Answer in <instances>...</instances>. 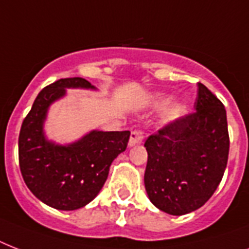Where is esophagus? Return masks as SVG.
<instances>
[{
  "instance_id": "34e87169",
  "label": "esophagus",
  "mask_w": 249,
  "mask_h": 249,
  "mask_svg": "<svg viewBox=\"0 0 249 249\" xmlns=\"http://www.w3.org/2000/svg\"><path fill=\"white\" fill-rule=\"evenodd\" d=\"M142 141H143V133L141 132V130H134L130 134V138H129V147H133L136 144H141Z\"/></svg>"
}]
</instances>
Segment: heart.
<instances>
[{"label":"heart","instance_id":"1","mask_svg":"<svg viewBox=\"0 0 249 249\" xmlns=\"http://www.w3.org/2000/svg\"><path fill=\"white\" fill-rule=\"evenodd\" d=\"M166 103H168V97H166L165 94L159 93V94H155V95H152V97H150L148 106L154 109H159L161 108V107H163ZM185 112H186V106L183 105L182 102L179 101L170 102V103H168V105L163 109V113H161V120H163L164 124L166 125L173 124V123H176L177 120H179V119L185 115Z\"/></svg>","mask_w":249,"mask_h":249}]
</instances>
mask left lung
Returning <instances> with one entry per match:
<instances>
[{
    "mask_svg": "<svg viewBox=\"0 0 249 249\" xmlns=\"http://www.w3.org/2000/svg\"><path fill=\"white\" fill-rule=\"evenodd\" d=\"M194 109L144 142L148 199L173 216L203 207L220 185L228 164L230 141L222 102L199 83Z\"/></svg>",
    "mask_w": 249,
    "mask_h": 249,
    "instance_id": "left-lung-1",
    "label": "left lung"
}]
</instances>
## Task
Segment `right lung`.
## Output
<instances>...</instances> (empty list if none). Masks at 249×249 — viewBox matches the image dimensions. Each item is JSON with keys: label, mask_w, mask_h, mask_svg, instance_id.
Here are the masks:
<instances>
[{"label": "right lung", "mask_w": 249, "mask_h": 249, "mask_svg": "<svg viewBox=\"0 0 249 249\" xmlns=\"http://www.w3.org/2000/svg\"><path fill=\"white\" fill-rule=\"evenodd\" d=\"M66 89L95 90L81 77L60 79L41 90L19 134V165L25 185L37 199L59 211L89 204L108 177L112 161L125 151L130 132L91 130L79 141L58 144L45 136L50 106Z\"/></svg>", "instance_id": "add662e5"}]
</instances>
